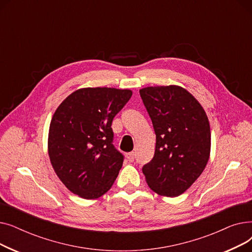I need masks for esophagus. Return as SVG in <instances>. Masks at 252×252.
Instances as JSON below:
<instances>
[{
    "instance_id": "34e87169",
    "label": "esophagus",
    "mask_w": 252,
    "mask_h": 252,
    "mask_svg": "<svg viewBox=\"0 0 252 252\" xmlns=\"http://www.w3.org/2000/svg\"><path fill=\"white\" fill-rule=\"evenodd\" d=\"M126 158H127V160H128L129 162H133V161L135 160V153H134V152L127 153V154H126Z\"/></svg>"
}]
</instances>
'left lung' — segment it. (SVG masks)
<instances>
[{"mask_svg":"<svg viewBox=\"0 0 252 252\" xmlns=\"http://www.w3.org/2000/svg\"><path fill=\"white\" fill-rule=\"evenodd\" d=\"M140 95L156 135L154 156L142 171L155 193L177 197L199 178L209 159L207 115L193 95L179 86L147 87Z\"/></svg>","mask_w":252,"mask_h":252,"instance_id":"left-lung-1","label":"left lung"}]
</instances>
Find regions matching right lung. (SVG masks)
I'll return each instance as SVG.
<instances>
[{
    "instance_id": "obj_1",
    "label": "right lung",
    "mask_w": 252,
    "mask_h": 252,
    "mask_svg": "<svg viewBox=\"0 0 252 252\" xmlns=\"http://www.w3.org/2000/svg\"><path fill=\"white\" fill-rule=\"evenodd\" d=\"M131 95L130 90L79 89L56 109L48 153L56 175L73 194L95 199L111 188L124 162L112 144L111 125Z\"/></svg>"
}]
</instances>
